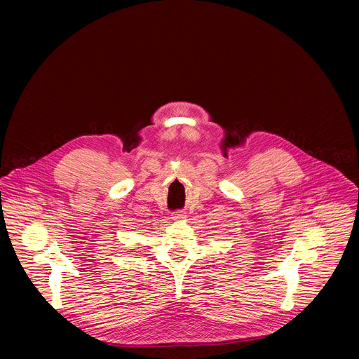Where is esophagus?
<instances>
[{
	"label": "esophagus",
	"mask_w": 359,
	"mask_h": 359,
	"mask_svg": "<svg viewBox=\"0 0 359 359\" xmlns=\"http://www.w3.org/2000/svg\"><path fill=\"white\" fill-rule=\"evenodd\" d=\"M184 217H186V213L182 212V210H177V212L173 213V217H172V219H175V220H182V219H184Z\"/></svg>",
	"instance_id": "34e87169"
}]
</instances>
